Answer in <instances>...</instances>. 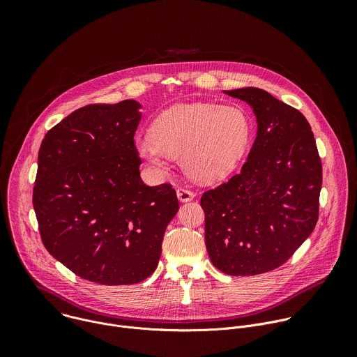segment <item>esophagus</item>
Here are the masks:
<instances>
[{"mask_svg": "<svg viewBox=\"0 0 357 357\" xmlns=\"http://www.w3.org/2000/svg\"><path fill=\"white\" fill-rule=\"evenodd\" d=\"M176 195H178V199L181 202H189L195 197V192L186 189V188H178L176 189Z\"/></svg>", "mask_w": 357, "mask_h": 357, "instance_id": "1", "label": "esophagus"}]
</instances>
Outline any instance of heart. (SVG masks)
Returning <instances> with one entry per match:
<instances>
[{"label":"heart","mask_w":357,"mask_h":357,"mask_svg":"<svg viewBox=\"0 0 357 357\" xmlns=\"http://www.w3.org/2000/svg\"><path fill=\"white\" fill-rule=\"evenodd\" d=\"M250 138L247 114L234 106L179 105L161 114L152 135L138 144L139 157L152 171H167L168 158H182L185 171L202 181L227 175L244 154Z\"/></svg>","instance_id":"heart-1"}]
</instances>
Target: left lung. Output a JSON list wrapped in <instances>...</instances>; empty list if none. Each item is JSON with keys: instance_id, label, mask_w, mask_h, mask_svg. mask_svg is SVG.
<instances>
[{"instance_id": "1", "label": "left lung", "mask_w": 357, "mask_h": 357, "mask_svg": "<svg viewBox=\"0 0 357 357\" xmlns=\"http://www.w3.org/2000/svg\"><path fill=\"white\" fill-rule=\"evenodd\" d=\"M251 106L257 137L240 174L202 195L205 243L229 275H257L282 266L314 231L322 162L311 126L268 91H225Z\"/></svg>"}]
</instances>
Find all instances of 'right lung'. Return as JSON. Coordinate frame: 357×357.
Returning <instances> with one entry per match:
<instances>
[{"instance_id":"1","label":"right lung","mask_w":357,"mask_h":357,"mask_svg":"<svg viewBox=\"0 0 357 357\" xmlns=\"http://www.w3.org/2000/svg\"><path fill=\"white\" fill-rule=\"evenodd\" d=\"M141 105L84 106L39 148L33 209L43 245L76 275L128 285L155 271L179 209L172 185L146 186L134 134Z\"/></svg>"}]
</instances>
